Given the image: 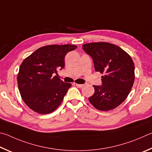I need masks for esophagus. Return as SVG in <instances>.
Here are the masks:
<instances>
[{
    "mask_svg": "<svg viewBox=\"0 0 152 152\" xmlns=\"http://www.w3.org/2000/svg\"><path fill=\"white\" fill-rule=\"evenodd\" d=\"M75 85L77 87H79V88H81V87H82L83 86V84H77V83H75Z\"/></svg>",
    "mask_w": 152,
    "mask_h": 152,
    "instance_id": "esophagus-1",
    "label": "esophagus"
}]
</instances>
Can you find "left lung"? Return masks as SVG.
<instances>
[{"label":"left lung","instance_id":"obj_1","mask_svg":"<svg viewBox=\"0 0 152 152\" xmlns=\"http://www.w3.org/2000/svg\"><path fill=\"white\" fill-rule=\"evenodd\" d=\"M82 47L91 57L95 70L104 74L102 86H94L95 93L89 97L90 103L101 111L118 107L126 99L134 83L132 58L121 48L110 42H91Z\"/></svg>","mask_w":152,"mask_h":152}]
</instances>
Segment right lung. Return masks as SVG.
I'll use <instances>...</instances> for the list:
<instances>
[{
  "label": "right lung",
  "mask_w": 152,
  "mask_h": 152,
  "mask_svg": "<svg viewBox=\"0 0 152 152\" xmlns=\"http://www.w3.org/2000/svg\"><path fill=\"white\" fill-rule=\"evenodd\" d=\"M76 48L73 45H47L21 63L17 75L18 90L23 102L32 110L48 114L60 105L71 84L61 81L57 70L65 66L66 53Z\"/></svg>",
  "instance_id": "1"
}]
</instances>
